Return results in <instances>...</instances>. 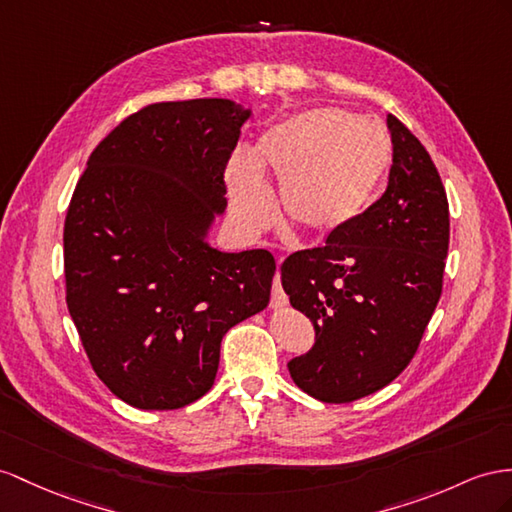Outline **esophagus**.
<instances>
[{
  "instance_id": "obj_1",
  "label": "esophagus",
  "mask_w": 512,
  "mask_h": 512,
  "mask_svg": "<svg viewBox=\"0 0 512 512\" xmlns=\"http://www.w3.org/2000/svg\"><path fill=\"white\" fill-rule=\"evenodd\" d=\"M287 305V296L283 292L281 287V272L277 270V274H274V285H272V298H270V307L272 309H281Z\"/></svg>"
}]
</instances>
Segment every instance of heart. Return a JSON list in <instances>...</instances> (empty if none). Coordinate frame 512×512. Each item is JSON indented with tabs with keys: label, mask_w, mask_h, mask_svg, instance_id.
<instances>
[{
	"label": "heart",
	"mask_w": 512,
	"mask_h": 512,
	"mask_svg": "<svg viewBox=\"0 0 512 512\" xmlns=\"http://www.w3.org/2000/svg\"><path fill=\"white\" fill-rule=\"evenodd\" d=\"M391 166L381 127L342 108H313L268 127L255 155L235 151L227 164L233 216L257 231L270 216L261 173L281 183V212L300 238L324 240L368 216Z\"/></svg>",
	"instance_id": "1"
}]
</instances>
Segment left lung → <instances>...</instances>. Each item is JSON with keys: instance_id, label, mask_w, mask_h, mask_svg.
Here are the masks:
<instances>
[{"instance_id": "1", "label": "left lung", "mask_w": 512, "mask_h": 512, "mask_svg": "<svg viewBox=\"0 0 512 512\" xmlns=\"http://www.w3.org/2000/svg\"><path fill=\"white\" fill-rule=\"evenodd\" d=\"M385 194L355 227L287 257L281 283L316 331L287 363L311 398L342 404L383 389L411 363L441 296L450 212L428 151L387 114Z\"/></svg>"}]
</instances>
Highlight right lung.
I'll list each match as a JSON object with an SVG mask.
<instances>
[{"label":"right lung","instance_id":"right-lung-1","mask_svg":"<svg viewBox=\"0 0 512 512\" xmlns=\"http://www.w3.org/2000/svg\"><path fill=\"white\" fill-rule=\"evenodd\" d=\"M248 119L231 99L153 103L99 142L75 186L67 307L97 376L136 409L173 411L205 396L222 337L268 307L274 257L207 242Z\"/></svg>","mask_w":512,"mask_h":512}]
</instances>
